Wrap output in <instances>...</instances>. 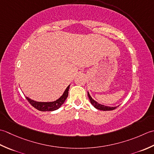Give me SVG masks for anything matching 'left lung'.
<instances>
[{
  "mask_svg": "<svg viewBox=\"0 0 154 154\" xmlns=\"http://www.w3.org/2000/svg\"><path fill=\"white\" fill-rule=\"evenodd\" d=\"M88 98L90 100V102L94 106V107L98 109H100V110H103V111H109V110H113V109H115L117 107H109V106H106L104 105H102L100 104V103H98L97 102H96L95 100H94L92 97L90 96V94L88 92Z\"/></svg>",
  "mask_w": 154,
  "mask_h": 154,
  "instance_id": "left-lung-1",
  "label": "left lung"
}]
</instances>
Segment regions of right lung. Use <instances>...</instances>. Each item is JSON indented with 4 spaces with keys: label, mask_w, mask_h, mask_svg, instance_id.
I'll list each match as a JSON object with an SVG mask.
<instances>
[{
    "label": "right lung",
    "mask_w": 154,
    "mask_h": 154,
    "mask_svg": "<svg viewBox=\"0 0 154 154\" xmlns=\"http://www.w3.org/2000/svg\"><path fill=\"white\" fill-rule=\"evenodd\" d=\"M69 88H70V85L66 88V89L64 94H62V96L60 97V98L58 99L57 100H56L54 102H39L34 101V100L29 98L28 97H26V98L30 104L32 105L34 108L37 109L38 110H40L42 112L54 111V110H56V109H58L65 102L66 99L67 98V97L68 96Z\"/></svg>",
    "instance_id": "right-lung-1"
}]
</instances>
